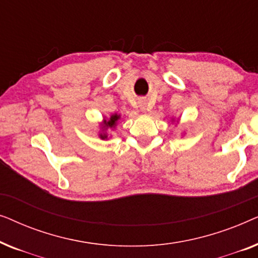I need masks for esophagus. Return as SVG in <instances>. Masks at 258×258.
Returning <instances> with one entry per match:
<instances>
[{"mask_svg": "<svg viewBox=\"0 0 258 258\" xmlns=\"http://www.w3.org/2000/svg\"><path fill=\"white\" fill-rule=\"evenodd\" d=\"M141 107H142L143 110H146V108H147V103H142V104H141Z\"/></svg>", "mask_w": 258, "mask_h": 258, "instance_id": "34e87169", "label": "esophagus"}]
</instances>
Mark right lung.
I'll return each mask as SVG.
<instances>
[{
  "label": "right lung",
  "mask_w": 258,
  "mask_h": 258,
  "mask_svg": "<svg viewBox=\"0 0 258 258\" xmlns=\"http://www.w3.org/2000/svg\"><path fill=\"white\" fill-rule=\"evenodd\" d=\"M118 118H119L118 115H112L109 121H105L104 128H112V126H115ZM105 137H107V135H101V139H105Z\"/></svg>",
  "instance_id": "right-lung-1"
}]
</instances>
